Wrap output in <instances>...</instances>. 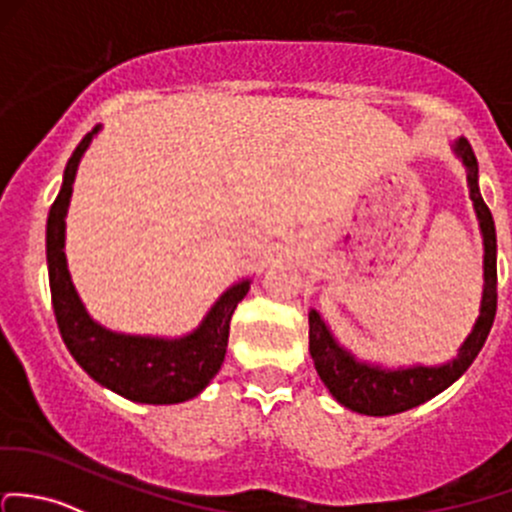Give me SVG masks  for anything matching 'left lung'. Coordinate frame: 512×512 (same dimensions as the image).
<instances>
[{
    "label": "left lung",
    "mask_w": 512,
    "mask_h": 512,
    "mask_svg": "<svg viewBox=\"0 0 512 512\" xmlns=\"http://www.w3.org/2000/svg\"><path fill=\"white\" fill-rule=\"evenodd\" d=\"M456 157L466 169V184L476 211L478 228L483 238V294L481 311L466 341L459 346L456 358L441 365H407V368H383L378 363L358 360L343 348L331 333V328L316 309L309 311V353L314 358L316 373L324 380L336 402L348 410L370 414V417H387V414L407 412L422 402L432 400L446 387L454 385L469 365L481 353L498 304V270H496V223L478 188V161L471 144L464 137L451 144Z\"/></svg>",
    "instance_id": "8db88e82"
}]
</instances>
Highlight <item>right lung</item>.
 Returning a JSON list of instances; mask_svg holds the SVG:
<instances>
[{
  "mask_svg": "<svg viewBox=\"0 0 512 512\" xmlns=\"http://www.w3.org/2000/svg\"><path fill=\"white\" fill-rule=\"evenodd\" d=\"M100 125L75 147L63 171V186L48 211L46 262L53 314L63 343L80 368L107 390L144 405H176L201 395L225 360L230 319L250 292V279L225 289L191 333L179 338L132 336L105 328L80 301L66 260V215L71 206L75 171Z\"/></svg>",
  "mask_w": 512,
  "mask_h": 512,
  "instance_id": "obj_1",
  "label": "right lung"
}]
</instances>
